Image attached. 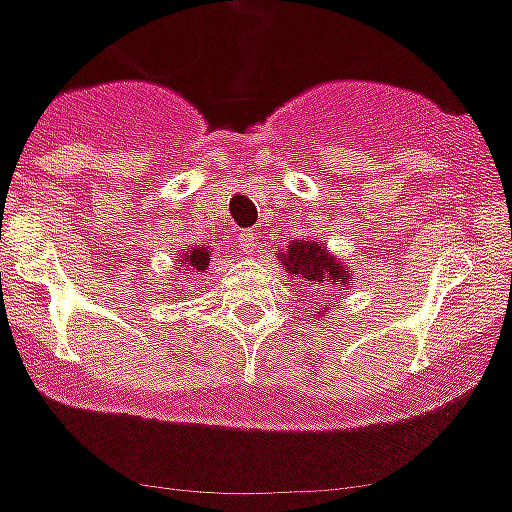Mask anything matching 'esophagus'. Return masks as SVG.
Wrapping results in <instances>:
<instances>
[{"label":"esophagus","mask_w":512,"mask_h":512,"mask_svg":"<svg viewBox=\"0 0 512 512\" xmlns=\"http://www.w3.org/2000/svg\"><path fill=\"white\" fill-rule=\"evenodd\" d=\"M239 249H242L244 255H257L260 252V236L255 231H242L239 234Z\"/></svg>","instance_id":"obj_1"}]
</instances>
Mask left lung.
<instances>
[{"mask_svg":"<svg viewBox=\"0 0 512 512\" xmlns=\"http://www.w3.org/2000/svg\"><path fill=\"white\" fill-rule=\"evenodd\" d=\"M281 265H286L289 273L305 278L310 284H315V294L323 297L326 292H331V286L347 284L350 281V273L342 263H336L334 257L328 255L326 247L318 242H294L289 247V252L284 255ZM352 284V281H350ZM326 305V302H323Z\"/></svg>","mask_w":512,"mask_h":512,"instance_id":"8db88e82","label":"left lung"}]
</instances>
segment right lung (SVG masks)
<instances>
[{
  "label": "right lung",
  "mask_w": 512,
  "mask_h": 512,
  "mask_svg": "<svg viewBox=\"0 0 512 512\" xmlns=\"http://www.w3.org/2000/svg\"><path fill=\"white\" fill-rule=\"evenodd\" d=\"M207 263H210V249L199 247L197 244V247H191L189 252H184V260H181L184 268L181 270H186V273H197V270H202V273H205ZM176 276H184V273H176Z\"/></svg>",
  "instance_id": "add662e5"
}]
</instances>
